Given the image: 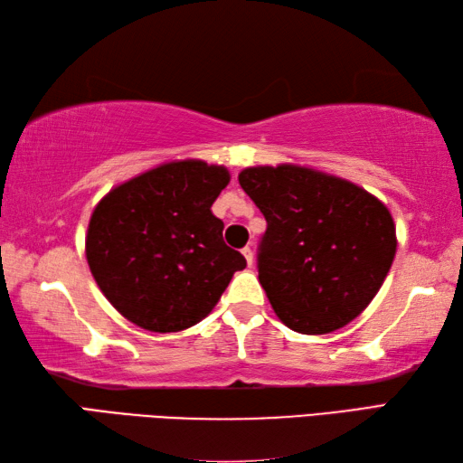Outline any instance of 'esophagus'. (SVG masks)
<instances>
[{
    "label": "esophagus",
    "instance_id": "34e87169",
    "mask_svg": "<svg viewBox=\"0 0 463 463\" xmlns=\"http://www.w3.org/2000/svg\"><path fill=\"white\" fill-rule=\"evenodd\" d=\"M242 257H244V259H247V264H249V267H250V264H252V260H254V254H252V249H250V247H244V249H242Z\"/></svg>",
    "mask_w": 463,
    "mask_h": 463
}]
</instances>
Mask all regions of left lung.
<instances>
[{
	"label": "left lung",
	"mask_w": 463,
	"mask_h": 463,
	"mask_svg": "<svg viewBox=\"0 0 463 463\" xmlns=\"http://www.w3.org/2000/svg\"><path fill=\"white\" fill-rule=\"evenodd\" d=\"M239 183L267 219L259 280L282 324L300 334L346 326L376 297L396 257L388 206L310 166H249Z\"/></svg>",
	"instance_id": "left-lung-1"
}]
</instances>
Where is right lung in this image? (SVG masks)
<instances>
[{"label":"right lung","mask_w":463,"mask_h":463,"mask_svg":"<svg viewBox=\"0 0 463 463\" xmlns=\"http://www.w3.org/2000/svg\"><path fill=\"white\" fill-rule=\"evenodd\" d=\"M231 181L222 165L163 163L97 203L85 237L97 287L129 322L179 332L209 314L247 267L222 241L211 206Z\"/></svg>","instance_id":"add662e5"}]
</instances>
